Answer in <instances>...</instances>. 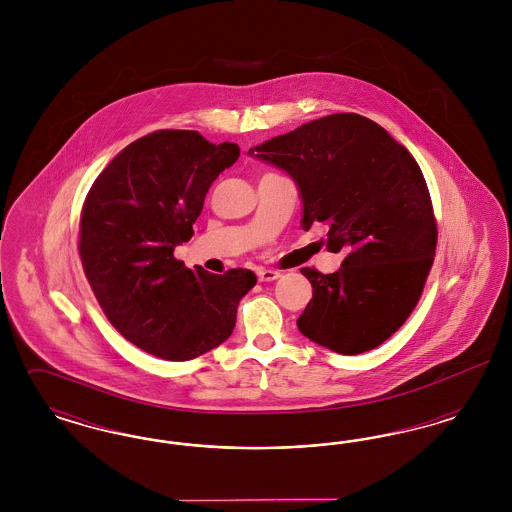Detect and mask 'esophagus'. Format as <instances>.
Segmentation results:
<instances>
[{
  "label": "esophagus",
  "instance_id": "obj_1",
  "mask_svg": "<svg viewBox=\"0 0 512 512\" xmlns=\"http://www.w3.org/2000/svg\"><path fill=\"white\" fill-rule=\"evenodd\" d=\"M257 276H259V282H274V280L280 278V272H276V270H259Z\"/></svg>",
  "mask_w": 512,
  "mask_h": 512
}]
</instances>
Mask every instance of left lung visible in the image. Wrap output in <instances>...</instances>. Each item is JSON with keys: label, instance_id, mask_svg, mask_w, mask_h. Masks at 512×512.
I'll return each instance as SVG.
<instances>
[{"label": "left lung", "instance_id": "8db88e82", "mask_svg": "<svg viewBox=\"0 0 512 512\" xmlns=\"http://www.w3.org/2000/svg\"><path fill=\"white\" fill-rule=\"evenodd\" d=\"M249 155L292 176L301 228L326 224V249L345 253L332 274L301 268L313 299L299 332L341 355L384 343L413 313L436 253L432 201L413 155L357 113L305 122Z\"/></svg>", "mask_w": 512, "mask_h": 512}]
</instances>
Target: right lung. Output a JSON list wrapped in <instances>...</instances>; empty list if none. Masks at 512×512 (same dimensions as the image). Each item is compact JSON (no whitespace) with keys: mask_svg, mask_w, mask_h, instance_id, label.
Listing matches in <instances>:
<instances>
[{"mask_svg":"<svg viewBox=\"0 0 512 512\" xmlns=\"http://www.w3.org/2000/svg\"><path fill=\"white\" fill-rule=\"evenodd\" d=\"M240 147L195 130H159L124 147L90 188L80 217L82 267L109 322L167 361H190L230 338L257 276L184 267L205 195Z\"/></svg>","mask_w":512,"mask_h":512,"instance_id":"right-lung-1","label":"right lung"}]
</instances>
